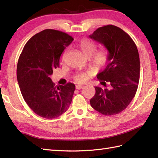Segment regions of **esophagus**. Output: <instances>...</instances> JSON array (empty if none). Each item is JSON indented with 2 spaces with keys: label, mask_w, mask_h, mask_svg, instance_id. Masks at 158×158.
I'll return each instance as SVG.
<instances>
[{
  "label": "esophagus",
  "mask_w": 158,
  "mask_h": 158,
  "mask_svg": "<svg viewBox=\"0 0 158 158\" xmlns=\"http://www.w3.org/2000/svg\"><path fill=\"white\" fill-rule=\"evenodd\" d=\"M83 88V86L82 85H76V89H81Z\"/></svg>",
  "instance_id": "1"
}]
</instances>
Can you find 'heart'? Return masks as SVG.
I'll list each match as a JSON object with an SVG mask.
<instances>
[{
	"mask_svg": "<svg viewBox=\"0 0 158 158\" xmlns=\"http://www.w3.org/2000/svg\"><path fill=\"white\" fill-rule=\"evenodd\" d=\"M78 47L83 54L87 58L91 57V61L95 66L98 68L105 66L109 62V52L106 49H100L95 52L96 49V44L91 40L83 39L80 40ZM88 77V73H80L74 76L73 79L77 83H83Z\"/></svg>",
	"mask_w": 158,
	"mask_h": 158,
	"instance_id": "1",
	"label": "heart"
}]
</instances>
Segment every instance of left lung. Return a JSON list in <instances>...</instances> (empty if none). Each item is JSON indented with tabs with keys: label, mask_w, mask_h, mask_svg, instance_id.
Returning <instances> with one entry per match:
<instances>
[{
	"label": "left lung",
	"mask_w": 158,
	"mask_h": 158,
	"mask_svg": "<svg viewBox=\"0 0 158 158\" xmlns=\"http://www.w3.org/2000/svg\"><path fill=\"white\" fill-rule=\"evenodd\" d=\"M89 37L109 52L105 69L97 75L105 88L95 87L90 105L104 115L118 114L129 105L138 88L140 58L136 45L122 29L113 25L100 27Z\"/></svg>",
	"instance_id": "left-lung-1"
}]
</instances>
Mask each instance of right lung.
Listing matches in <instances>:
<instances>
[{"instance_id": "1", "label": "right lung", "mask_w": 158, "mask_h": 158, "mask_svg": "<svg viewBox=\"0 0 158 158\" xmlns=\"http://www.w3.org/2000/svg\"><path fill=\"white\" fill-rule=\"evenodd\" d=\"M73 41L65 32L46 29L26 43L17 66V79L25 102L36 115L54 119L68 110L75 85H55L53 70L60 66L64 50Z\"/></svg>"}]
</instances>
